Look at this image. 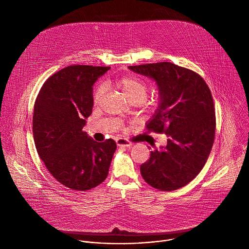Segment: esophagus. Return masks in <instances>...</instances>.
Here are the masks:
<instances>
[{
    "instance_id": "esophagus-1",
    "label": "esophagus",
    "mask_w": 249,
    "mask_h": 249,
    "mask_svg": "<svg viewBox=\"0 0 249 249\" xmlns=\"http://www.w3.org/2000/svg\"><path fill=\"white\" fill-rule=\"evenodd\" d=\"M116 143H117V146H118V147H126V148H129V147L132 146V143H130V142H129L128 140L122 139V138L118 139Z\"/></svg>"
}]
</instances>
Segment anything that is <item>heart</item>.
Listing matches in <instances>:
<instances>
[{
  "instance_id": "heart-1",
  "label": "heart",
  "mask_w": 249,
  "mask_h": 249,
  "mask_svg": "<svg viewBox=\"0 0 249 249\" xmlns=\"http://www.w3.org/2000/svg\"><path fill=\"white\" fill-rule=\"evenodd\" d=\"M116 86L124 92L130 101H144L147 97L149 86L146 81L136 76H123L116 81ZM103 86L97 85L92 92L93 103H98L103 94Z\"/></svg>"
}]
</instances>
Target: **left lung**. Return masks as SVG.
<instances>
[{
    "label": "left lung",
    "mask_w": 249,
    "mask_h": 249,
    "mask_svg": "<svg viewBox=\"0 0 249 249\" xmlns=\"http://www.w3.org/2000/svg\"><path fill=\"white\" fill-rule=\"evenodd\" d=\"M156 81L160 104L147 129L168 136L167 145L151 152L140 170L145 181L161 191L179 189L202 170L215 140L214 101L203 78L169 62L128 67Z\"/></svg>",
    "instance_id": "left-lung-1"
}]
</instances>
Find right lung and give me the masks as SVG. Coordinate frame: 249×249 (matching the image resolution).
<instances>
[{
    "label": "right lung",
    "instance_id": "add662e5",
    "mask_svg": "<svg viewBox=\"0 0 249 249\" xmlns=\"http://www.w3.org/2000/svg\"><path fill=\"white\" fill-rule=\"evenodd\" d=\"M108 70L68 66L43 84L34 103L35 148L54 178L70 189L89 190L108 174L116 143H98L83 131L92 112V86Z\"/></svg>",
    "mask_w": 249,
    "mask_h": 249
}]
</instances>
